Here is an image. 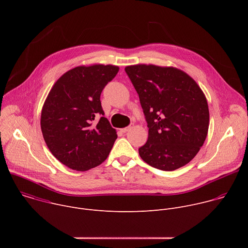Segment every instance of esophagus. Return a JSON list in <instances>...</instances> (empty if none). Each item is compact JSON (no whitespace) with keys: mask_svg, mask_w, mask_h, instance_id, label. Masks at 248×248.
<instances>
[{"mask_svg":"<svg viewBox=\"0 0 248 248\" xmlns=\"http://www.w3.org/2000/svg\"><path fill=\"white\" fill-rule=\"evenodd\" d=\"M129 129H130V125H129V126H126V127H124V128H122V129H121V131H122V132H124H124H126V131H128V130H129Z\"/></svg>","mask_w":248,"mask_h":248,"instance_id":"obj_1","label":"esophagus"}]
</instances>
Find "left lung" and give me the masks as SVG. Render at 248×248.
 I'll return each instance as SVG.
<instances>
[{
    "label": "left lung",
    "instance_id": "obj_1",
    "mask_svg": "<svg viewBox=\"0 0 248 248\" xmlns=\"http://www.w3.org/2000/svg\"><path fill=\"white\" fill-rule=\"evenodd\" d=\"M143 109L147 142L138 149L145 163L174 170L198 153L209 127L206 97L187 74L172 66L134 64L124 68Z\"/></svg>",
    "mask_w": 248,
    "mask_h": 248
}]
</instances>
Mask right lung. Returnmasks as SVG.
I'll return each instance as SVG.
<instances>
[{"instance_id":"1","label":"right lung","mask_w":248,"mask_h":248,"mask_svg":"<svg viewBox=\"0 0 248 248\" xmlns=\"http://www.w3.org/2000/svg\"><path fill=\"white\" fill-rule=\"evenodd\" d=\"M119 69L112 64L77 66L50 90L41 112V130L49 150L66 167L84 171L109 156L118 135L104 117L100 95Z\"/></svg>"}]
</instances>
